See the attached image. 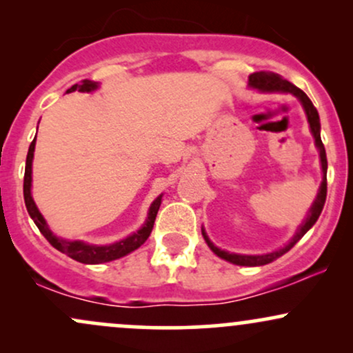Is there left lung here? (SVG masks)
I'll return each instance as SVG.
<instances>
[{"instance_id": "8db88e82", "label": "left lung", "mask_w": 353, "mask_h": 353, "mask_svg": "<svg viewBox=\"0 0 353 353\" xmlns=\"http://www.w3.org/2000/svg\"><path fill=\"white\" fill-rule=\"evenodd\" d=\"M247 86L252 88V89H257V91H261V92H290V94L295 96V98L301 101L303 111H305L307 121H309L310 132H312V136H314L315 148H317V151H319L320 165H322V182H320L317 197H315V201L312 202L310 209L307 210L305 219H303L302 224L299 225L297 230H295L294 237L290 239L285 245L281 247V249L272 250V252H267L262 255H245V254L228 252V250H222V249H219L217 245H214V242L209 239L208 232H205L204 228H202V236H204V241L208 242L210 250H212L217 257L224 259V261L230 262V264L255 267V265L270 264V262L275 261V259L282 257L283 254L289 252V250L292 249V247L297 244V242L301 241L303 236H305L307 230H309L312 225L317 222L320 212H322V209H323V204H325V197H327V156H325V148H323L322 139H320L319 112H317V109L314 108V104H312V101L307 98V94L302 91V89L294 86L292 83H289L287 79L281 78V76L275 74V72H267V71H259V72H254V74H250Z\"/></svg>"}]
</instances>
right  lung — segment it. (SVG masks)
Returning a JSON list of instances; mask_svg holds the SVG:
<instances>
[{
	"label": "right lung",
	"mask_w": 353,
	"mask_h": 353,
	"mask_svg": "<svg viewBox=\"0 0 353 353\" xmlns=\"http://www.w3.org/2000/svg\"><path fill=\"white\" fill-rule=\"evenodd\" d=\"M99 88V83L96 81L84 79L81 84H74L68 89L66 92L72 91H81V92H92ZM34 145H36V137L31 143L30 149H28L26 156V169H24V184H23V194H24V204H26L28 214L34 221L36 228L39 229V232L48 239V242L58 249L59 252L66 254L68 257L74 259V261L81 262V264H104V262L116 261V259L124 257V255L131 254L132 250H136L137 247H141L148 241V237L151 236V230L156 221L157 210L161 208V202H163V194L157 196L152 201L151 208L148 210V217H145L144 224L141 225L136 232H132L131 236L121 239V241L112 242V244H104V245H96V244H88L84 241H72V239H64L58 237L56 234H52V230L48 225L46 219L43 217V214L39 212L38 205L33 199V194H31V185H33V157H34Z\"/></svg>",
	"instance_id": "right-lung-1"
}]
</instances>
